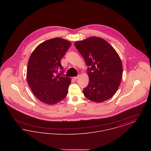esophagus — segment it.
<instances>
[{"instance_id":"1","label":"esophagus","mask_w":151,"mask_h":151,"mask_svg":"<svg viewBox=\"0 0 151 151\" xmlns=\"http://www.w3.org/2000/svg\"><path fill=\"white\" fill-rule=\"evenodd\" d=\"M79 78V76H76V77H74V78H73V79H74V80H77V79H78V78Z\"/></svg>"}]
</instances>
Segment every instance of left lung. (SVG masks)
Segmentation results:
<instances>
[{
	"label": "left lung",
	"mask_w": 151,
	"mask_h": 151,
	"mask_svg": "<svg viewBox=\"0 0 151 151\" xmlns=\"http://www.w3.org/2000/svg\"><path fill=\"white\" fill-rule=\"evenodd\" d=\"M75 46L87 66L89 84L83 93L88 99L100 103L111 98L120 85L123 74L121 59L104 39L91 37L76 41Z\"/></svg>",
	"instance_id": "left-lung-1"
}]
</instances>
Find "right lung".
Returning a JSON list of instances; mask_svg holds the SVG:
<instances>
[{
    "label": "right lung",
    "instance_id": "right-lung-1",
    "mask_svg": "<svg viewBox=\"0 0 151 151\" xmlns=\"http://www.w3.org/2000/svg\"><path fill=\"white\" fill-rule=\"evenodd\" d=\"M71 43L61 38L45 41L36 47L29 57L27 77L33 93L41 102L55 105L66 97L70 78L54 76L63 70L60 60Z\"/></svg>",
    "mask_w": 151,
    "mask_h": 151
}]
</instances>
